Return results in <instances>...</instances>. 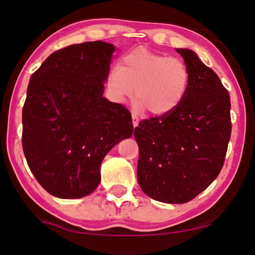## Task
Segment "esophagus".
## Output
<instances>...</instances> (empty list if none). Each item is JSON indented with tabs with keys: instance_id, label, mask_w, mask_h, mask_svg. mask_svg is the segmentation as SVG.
<instances>
[{
	"instance_id": "34e87169",
	"label": "esophagus",
	"mask_w": 255,
	"mask_h": 255,
	"mask_svg": "<svg viewBox=\"0 0 255 255\" xmlns=\"http://www.w3.org/2000/svg\"><path fill=\"white\" fill-rule=\"evenodd\" d=\"M131 119H132V126L133 127H137L138 126V123H139V119H138V117L136 115H131Z\"/></svg>"
}]
</instances>
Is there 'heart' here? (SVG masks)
Returning <instances> with one entry per match:
<instances>
[{
    "instance_id": "heart-1",
    "label": "heart",
    "mask_w": 255,
    "mask_h": 255,
    "mask_svg": "<svg viewBox=\"0 0 255 255\" xmlns=\"http://www.w3.org/2000/svg\"><path fill=\"white\" fill-rule=\"evenodd\" d=\"M190 79L183 60L137 47L120 58L118 66L110 68L106 89L117 103L132 98L135 89L137 111L148 109L154 116H165L183 101Z\"/></svg>"
}]
</instances>
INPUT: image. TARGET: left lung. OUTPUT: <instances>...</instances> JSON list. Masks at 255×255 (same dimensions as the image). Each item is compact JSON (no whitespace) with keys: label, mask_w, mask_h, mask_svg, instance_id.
Wrapping results in <instances>:
<instances>
[{"label":"left lung","mask_w":255,"mask_h":255,"mask_svg":"<svg viewBox=\"0 0 255 255\" xmlns=\"http://www.w3.org/2000/svg\"><path fill=\"white\" fill-rule=\"evenodd\" d=\"M176 51L191 77L183 101L133 131L138 183L148 197L166 204H184L209 187L223 167L232 130L230 94L217 74L195 51Z\"/></svg>","instance_id":"left-lung-1"}]
</instances>
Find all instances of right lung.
<instances>
[{
	"label": "right lung",
	"instance_id": "1",
	"mask_svg": "<svg viewBox=\"0 0 255 255\" xmlns=\"http://www.w3.org/2000/svg\"><path fill=\"white\" fill-rule=\"evenodd\" d=\"M115 46L88 41L54 51L30 77L22 109V147L30 171L62 199L92 193L100 165L132 135L131 116L103 97Z\"/></svg>",
	"mask_w": 255,
	"mask_h": 255
}]
</instances>
